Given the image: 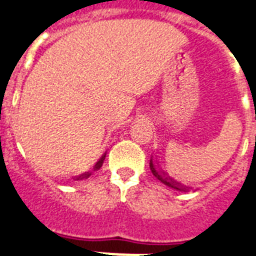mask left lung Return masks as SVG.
<instances>
[{"mask_svg": "<svg viewBox=\"0 0 256 256\" xmlns=\"http://www.w3.org/2000/svg\"><path fill=\"white\" fill-rule=\"evenodd\" d=\"M149 166H150V170H152L153 176H154L157 180H160L162 184H165L166 186L172 188V189L181 190V192H188V190H189V188H188V186H184V185H181L180 182H176L174 180H172L170 177H168V176L165 174L164 172H161L160 169H156V168H154V165H153L152 160H150V162H149Z\"/></svg>", "mask_w": 256, "mask_h": 256, "instance_id": "8db88e82", "label": "left lung"}]
</instances>
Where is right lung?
Segmentation results:
<instances>
[{
  "mask_svg": "<svg viewBox=\"0 0 256 256\" xmlns=\"http://www.w3.org/2000/svg\"><path fill=\"white\" fill-rule=\"evenodd\" d=\"M104 158H106V154H104L103 157H102V158H100L99 161H98V162H96V165H95V168H94V170H98V169H100V168H102V165H103V161H104ZM90 176H91V172H88V173H84V174H82V176H79V177H76V180H83V178H88Z\"/></svg>",
  "mask_w": 256,
  "mask_h": 256,
  "instance_id": "obj_1",
  "label": "right lung"
}]
</instances>
